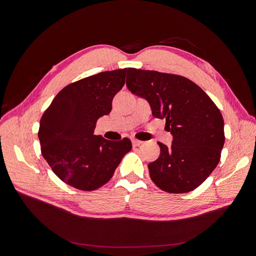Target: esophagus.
<instances>
[{
	"mask_svg": "<svg viewBox=\"0 0 256 256\" xmlns=\"http://www.w3.org/2000/svg\"><path fill=\"white\" fill-rule=\"evenodd\" d=\"M132 145H134V146H140V145H142V144H143V142H142V141L137 140V139H132Z\"/></svg>",
	"mask_w": 256,
	"mask_h": 256,
	"instance_id": "esophagus-1",
	"label": "esophagus"
}]
</instances>
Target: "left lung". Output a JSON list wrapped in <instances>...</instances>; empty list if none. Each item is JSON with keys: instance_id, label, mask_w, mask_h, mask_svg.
Instances as JSON below:
<instances>
[{"instance_id": "8db88e82", "label": "left lung", "mask_w": 256, "mask_h": 256, "mask_svg": "<svg viewBox=\"0 0 256 256\" xmlns=\"http://www.w3.org/2000/svg\"><path fill=\"white\" fill-rule=\"evenodd\" d=\"M126 87L166 119L171 146L158 142L160 154L148 164L152 180L168 193L191 192L217 167L223 148L224 121L208 94L184 76L128 68Z\"/></svg>"}]
</instances>
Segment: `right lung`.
I'll return each mask as SVG.
<instances>
[{
    "mask_svg": "<svg viewBox=\"0 0 256 256\" xmlns=\"http://www.w3.org/2000/svg\"><path fill=\"white\" fill-rule=\"evenodd\" d=\"M128 68L104 72L63 88L40 119L42 154L65 184L96 190L111 180L130 140L110 141L94 135L96 121L110 114L115 94L124 87Z\"/></svg>",
    "mask_w": 256,
    "mask_h": 256,
    "instance_id": "right-lung-1",
    "label": "right lung"
}]
</instances>
